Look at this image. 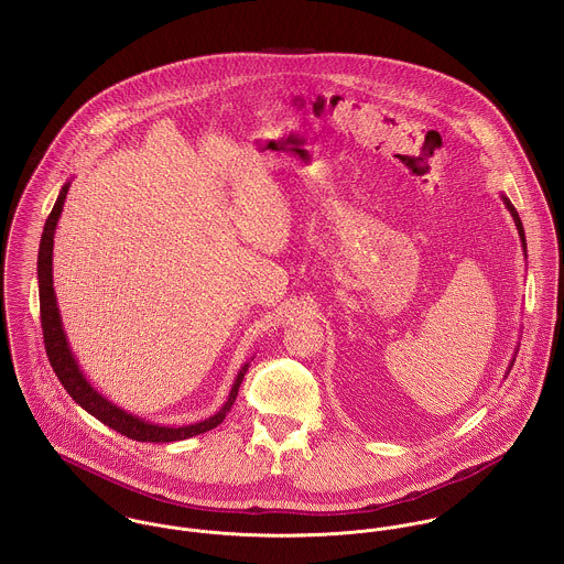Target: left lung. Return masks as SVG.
Listing matches in <instances>:
<instances>
[{
	"label": "left lung",
	"mask_w": 564,
	"mask_h": 564,
	"mask_svg": "<svg viewBox=\"0 0 564 564\" xmlns=\"http://www.w3.org/2000/svg\"><path fill=\"white\" fill-rule=\"evenodd\" d=\"M501 199H503V204H506V208L510 210V215H512V219H514V226H517V232H519V239H521V247H523V251H528V242H525V232H523V224H521V219H519V213L514 210V206L510 204V199L506 197V195H501ZM514 365V358L510 360V367ZM510 367H508V371H510Z\"/></svg>",
	"instance_id": "8db88e82"
}]
</instances>
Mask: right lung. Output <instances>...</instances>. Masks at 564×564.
Returning <instances> with one entry per match:
<instances>
[{
    "label": "right lung",
    "instance_id": "obj_1",
    "mask_svg": "<svg viewBox=\"0 0 564 564\" xmlns=\"http://www.w3.org/2000/svg\"><path fill=\"white\" fill-rule=\"evenodd\" d=\"M72 182H67L61 188V195L45 221L43 228V237H41V247H39V302H41V327H43V338H45V351L50 358V365L54 369V373L58 376L61 384L67 389V393L80 403L82 408L93 414L95 419H99L104 425L117 430L119 434L132 438V441H141V443H173V441H184L197 434H204L213 427H217L226 414L230 412L232 403L239 395V387H241L242 378L247 373V362L242 365L241 371L237 373V380L232 384V391L228 395V402L221 405L219 412H215L213 416L191 423V425H180V427H171V425H159L152 421H145L137 414H130L128 410L119 408L117 403L106 400L101 393H97V389L90 387V382L84 378L78 360L74 358V351L69 347L65 327L61 322V311H58V302H56V293H54V275H52V258H54V235H56V226L67 199V191H69Z\"/></svg>",
    "mask_w": 564,
    "mask_h": 564
}]
</instances>
